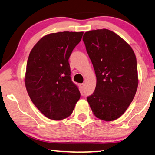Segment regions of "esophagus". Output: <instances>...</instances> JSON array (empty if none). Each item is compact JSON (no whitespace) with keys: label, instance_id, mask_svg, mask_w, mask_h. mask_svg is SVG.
Returning a JSON list of instances; mask_svg holds the SVG:
<instances>
[{"label":"esophagus","instance_id":"1","mask_svg":"<svg viewBox=\"0 0 155 155\" xmlns=\"http://www.w3.org/2000/svg\"><path fill=\"white\" fill-rule=\"evenodd\" d=\"M84 86H85V85H84V84H80L79 87H80V89H81V91H83V90H84Z\"/></svg>","mask_w":155,"mask_h":155}]
</instances>
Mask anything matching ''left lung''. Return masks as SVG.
<instances>
[{
    "mask_svg": "<svg viewBox=\"0 0 155 155\" xmlns=\"http://www.w3.org/2000/svg\"><path fill=\"white\" fill-rule=\"evenodd\" d=\"M83 41L97 77L88 103L97 118L114 121L126 111L137 89L136 56L124 39L108 29L87 31Z\"/></svg>",
    "mask_w": 155,
    "mask_h": 155,
    "instance_id": "obj_1",
    "label": "left lung"
}]
</instances>
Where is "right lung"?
Returning <instances> with one entry per match:
<instances>
[{
    "label": "right lung",
    "mask_w": 155,
    "mask_h": 155,
    "mask_svg": "<svg viewBox=\"0 0 155 155\" xmlns=\"http://www.w3.org/2000/svg\"><path fill=\"white\" fill-rule=\"evenodd\" d=\"M84 32L53 33L42 37L31 51L25 85L29 97L47 118L62 120L73 112L81 97L71 79L68 58Z\"/></svg>",
    "instance_id": "1"
}]
</instances>
